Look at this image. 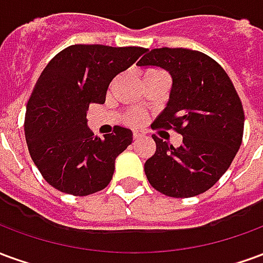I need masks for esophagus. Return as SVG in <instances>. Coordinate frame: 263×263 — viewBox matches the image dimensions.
Segmentation results:
<instances>
[{"instance_id":"34e87169","label":"esophagus","mask_w":263,"mask_h":263,"mask_svg":"<svg viewBox=\"0 0 263 263\" xmlns=\"http://www.w3.org/2000/svg\"><path fill=\"white\" fill-rule=\"evenodd\" d=\"M143 135L142 134H141V132H134V139H135V141H138V139H141V138H142Z\"/></svg>"}]
</instances>
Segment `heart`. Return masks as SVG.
Listing matches in <instances>:
<instances>
[{
    "instance_id": "b5f03b06",
    "label": "heart",
    "mask_w": 263,
    "mask_h": 263,
    "mask_svg": "<svg viewBox=\"0 0 263 263\" xmlns=\"http://www.w3.org/2000/svg\"><path fill=\"white\" fill-rule=\"evenodd\" d=\"M143 120V117L141 114H132L129 115V118H128V122L132 124V125H138V124H141Z\"/></svg>"
}]
</instances>
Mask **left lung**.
Masks as SVG:
<instances>
[{
    "label": "left lung",
    "mask_w": 263,
    "mask_h": 263,
    "mask_svg": "<svg viewBox=\"0 0 263 263\" xmlns=\"http://www.w3.org/2000/svg\"><path fill=\"white\" fill-rule=\"evenodd\" d=\"M141 67H160L172 77L165 109L154 128H175L183 143L175 148L158 137L156 152L145 162L151 186L175 198L194 197L218 182L242 142L243 109L224 69L190 49L148 50Z\"/></svg>",
    "instance_id": "obj_1"
}]
</instances>
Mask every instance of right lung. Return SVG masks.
<instances>
[{"instance_id": "right-lung-1", "label": "right lung", "mask_w": 263, "mask_h": 263, "mask_svg": "<svg viewBox=\"0 0 263 263\" xmlns=\"http://www.w3.org/2000/svg\"><path fill=\"white\" fill-rule=\"evenodd\" d=\"M146 49L71 45L50 60L26 105L25 138L33 163L59 192L88 196L108 186L132 131L115 126L96 137L87 126L92 103L104 104L111 80Z\"/></svg>"}]
</instances>
